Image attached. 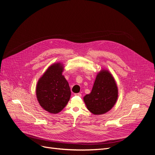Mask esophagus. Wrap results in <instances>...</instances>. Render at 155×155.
Masks as SVG:
<instances>
[{
	"instance_id": "obj_1",
	"label": "esophagus",
	"mask_w": 155,
	"mask_h": 155,
	"mask_svg": "<svg viewBox=\"0 0 155 155\" xmlns=\"http://www.w3.org/2000/svg\"><path fill=\"white\" fill-rule=\"evenodd\" d=\"M75 96H81V94L80 93H75Z\"/></svg>"
}]
</instances>
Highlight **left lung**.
Segmentation results:
<instances>
[{"label": "left lung", "instance_id": "8db88e82", "mask_svg": "<svg viewBox=\"0 0 155 155\" xmlns=\"http://www.w3.org/2000/svg\"><path fill=\"white\" fill-rule=\"evenodd\" d=\"M117 97L118 89L113 76L102 69L96 75L91 93L84 96L83 100L91 113L100 115L112 108Z\"/></svg>", "mask_w": 155, "mask_h": 155}]
</instances>
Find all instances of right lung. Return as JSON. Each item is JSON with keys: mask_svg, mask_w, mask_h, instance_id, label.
Instances as JSON below:
<instances>
[{"mask_svg": "<svg viewBox=\"0 0 155 155\" xmlns=\"http://www.w3.org/2000/svg\"><path fill=\"white\" fill-rule=\"evenodd\" d=\"M63 70L61 63L53 64L39 79L36 85V97L39 104L51 114L61 112L71 95L68 83L62 75Z\"/></svg>", "mask_w": 155, "mask_h": 155, "instance_id": "1", "label": "right lung"}]
</instances>
